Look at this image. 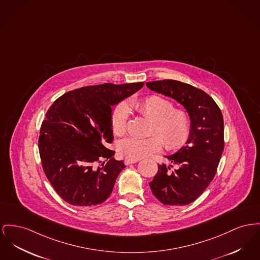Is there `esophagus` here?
I'll use <instances>...</instances> for the list:
<instances>
[{
	"label": "esophagus",
	"instance_id": "obj_1",
	"mask_svg": "<svg viewBox=\"0 0 260 260\" xmlns=\"http://www.w3.org/2000/svg\"><path fill=\"white\" fill-rule=\"evenodd\" d=\"M138 160H133V159H128V158H125L124 159V163L126 165H129V164H135V163H138Z\"/></svg>",
	"mask_w": 260,
	"mask_h": 260
}]
</instances>
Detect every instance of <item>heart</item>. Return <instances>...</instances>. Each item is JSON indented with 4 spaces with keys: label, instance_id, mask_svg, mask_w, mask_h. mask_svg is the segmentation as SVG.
I'll return each mask as SVG.
<instances>
[{
    "label": "heart",
    "instance_id": "1",
    "mask_svg": "<svg viewBox=\"0 0 260 260\" xmlns=\"http://www.w3.org/2000/svg\"><path fill=\"white\" fill-rule=\"evenodd\" d=\"M129 107L153 122L150 138H124L119 149L128 159L139 160L152 153L159 151L164 143L169 149H177L184 144L189 135V119L187 114L180 109H175L172 102L157 95L148 96L141 100L132 102ZM128 111L125 105H119L112 115L113 132L122 136L126 131ZM162 139L164 141L160 139Z\"/></svg>",
    "mask_w": 260,
    "mask_h": 260
}]
</instances>
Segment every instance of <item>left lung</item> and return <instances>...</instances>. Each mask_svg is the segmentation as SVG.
<instances>
[{
  "label": "left lung",
  "instance_id": "left-lung-1",
  "mask_svg": "<svg viewBox=\"0 0 260 260\" xmlns=\"http://www.w3.org/2000/svg\"><path fill=\"white\" fill-rule=\"evenodd\" d=\"M146 86L183 105L190 120L185 145L165 156L170 165L158 164V172L149 183L153 196L165 205L189 204L213 180L224 150L221 110L207 93L178 80L151 81Z\"/></svg>",
  "mask_w": 260,
  "mask_h": 260
}]
</instances>
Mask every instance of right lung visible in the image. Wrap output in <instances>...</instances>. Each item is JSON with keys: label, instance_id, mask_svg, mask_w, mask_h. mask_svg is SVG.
<instances>
[{"label": "right lung", "instance_id": "obj_1", "mask_svg": "<svg viewBox=\"0 0 260 260\" xmlns=\"http://www.w3.org/2000/svg\"><path fill=\"white\" fill-rule=\"evenodd\" d=\"M143 84L81 87L61 95L47 111L38 141L40 158L47 179L66 202L86 207L111 196L125 167L122 160L112 158L115 151L108 148L114 138L112 106Z\"/></svg>", "mask_w": 260, "mask_h": 260}]
</instances>
